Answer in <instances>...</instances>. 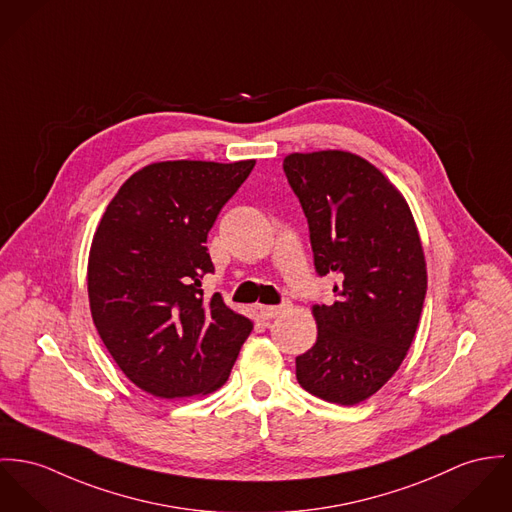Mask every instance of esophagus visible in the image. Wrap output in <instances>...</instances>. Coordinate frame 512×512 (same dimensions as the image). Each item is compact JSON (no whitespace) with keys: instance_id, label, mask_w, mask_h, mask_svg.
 <instances>
[{"instance_id":"obj_1","label":"esophagus","mask_w":512,"mask_h":512,"mask_svg":"<svg viewBox=\"0 0 512 512\" xmlns=\"http://www.w3.org/2000/svg\"><path fill=\"white\" fill-rule=\"evenodd\" d=\"M286 306H261V315L265 319H273L276 315L284 314Z\"/></svg>"}]
</instances>
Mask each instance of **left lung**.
Instances as JSON below:
<instances>
[{"label": "left lung", "instance_id": "8db88e82", "mask_svg": "<svg viewBox=\"0 0 512 512\" xmlns=\"http://www.w3.org/2000/svg\"><path fill=\"white\" fill-rule=\"evenodd\" d=\"M282 167L308 218L315 271L337 278V300L312 308L317 341L296 356V378L315 397L356 405L415 339L427 294L419 230L394 183L356 154H290Z\"/></svg>", "mask_w": 512, "mask_h": 512}]
</instances>
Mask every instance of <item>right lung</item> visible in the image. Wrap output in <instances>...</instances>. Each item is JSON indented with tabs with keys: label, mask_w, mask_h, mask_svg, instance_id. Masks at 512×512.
I'll use <instances>...</instances> for the list:
<instances>
[{
	"label": "right lung",
	"mask_w": 512,
	"mask_h": 512,
	"mask_svg": "<svg viewBox=\"0 0 512 512\" xmlns=\"http://www.w3.org/2000/svg\"><path fill=\"white\" fill-rule=\"evenodd\" d=\"M255 159L158 161L130 175L89 249L93 323L124 376L161 399L222 388L253 321L200 278L214 271L206 237Z\"/></svg>",
	"instance_id": "right-lung-1"
}]
</instances>
